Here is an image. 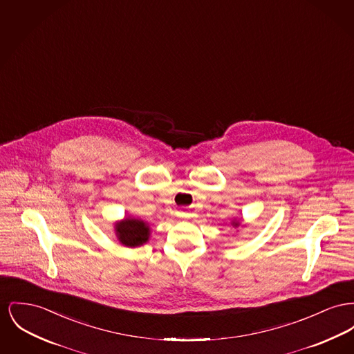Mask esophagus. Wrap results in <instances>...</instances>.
<instances>
[{
	"label": "esophagus",
	"instance_id": "esophagus-1",
	"mask_svg": "<svg viewBox=\"0 0 354 354\" xmlns=\"http://www.w3.org/2000/svg\"><path fill=\"white\" fill-rule=\"evenodd\" d=\"M179 216H180V218H188L187 211H180V212H179Z\"/></svg>",
	"mask_w": 354,
	"mask_h": 354
}]
</instances>
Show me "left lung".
<instances>
[{
  "instance_id": "8db88e82",
  "label": "left lung",
  "mask_w": 354,
  "mask_h": 354,
  "mask_svg": "<svg viewBox=\"0 0 354 354\" xmlns=\"http://www.w3.org/2000/svg\"><path fill=\"white\" fill-rule=\"evenodd\" d=\"M230 225H231V226H232V227H235V229H236V227H239V226H241V225H242V222H241V221H239V219H232V221H231V223H230Z\"/></svg>"
}]
</instances>
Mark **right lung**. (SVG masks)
I'll list each match as a JSON object with an SVG mask.
<instances>
[{"instance_id":"right-lung-1","label":"right lung","mask_w":354,"mask_h":354,"mask_svg":"<svg viewBox=\"0 0 354 354\" xmlns=\"http://www.w3.org/2000/svg\"><path fill=\"white\" fill-rule=\"evenodd\" d=\"M115 234L125 248H139L149 241L151 227L143 219L127 216L115 223Z\"/></svg>"}]
</instances>
